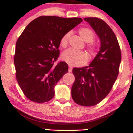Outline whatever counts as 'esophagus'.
Segmentation results:
<instances>
[{
  "mask_svg": "<svg viewBox=\"0 0 133 133\" xmlns=\"http://www.w3.org/2000/svg\"><path fill=\"white\" fill-rule=\"evenodd\" d=\"M68 71H69V72H71L72 71V68L71 66H69Z\"/></svg>",
  "mask_w": 133,
  "mask_h": 133,
  "instance_id": "34e87169",
  "label": "esophagus"
}]
</instances>
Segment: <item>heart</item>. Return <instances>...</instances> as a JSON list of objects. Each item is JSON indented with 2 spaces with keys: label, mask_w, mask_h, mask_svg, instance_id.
I'll return each mask as SVG.
<instances>
[{
  "label": "heart",
  "mask_w": 133,
  "mask_h": 133,
  "mask_svg": "<svg viewBox=\"0 0 133 133\" xmlns=\"http://www.w3.org/2000/svg\"><path fill=\"white\" fill-rule=\"evenodd\" d=\"M78 33L84 41L88 42L87 44V49L90 53L95 55L98 50V46L93 42L96 38L95 33L92 29L88 28H82L78 30ZM71 35L70 32L65 33L60 40V45L63 48H65L68 45L69 40ZM61 58L64 61L71 66H81L88 62V58L84 51H75L72 49H68L64 51L61 55Z\"/></svg>",
  "instance_id": "obj_1"
}]
</instances>
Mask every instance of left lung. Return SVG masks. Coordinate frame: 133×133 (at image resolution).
Wrapping results in <instances>:
<instances>
[{
  "label": "left lung",
  "instance_id": "1",
  "mask_svg": "<svg viewBox=\"0 0 133 133\" xmlns=\"http://www.w3.org/2000/svg\"><path fill=\"white\" fill-rule=\"evenodd\" d=\"M84 19L99 37L101 45L88 66L73 69L71 94L75 103L90 107L101 102L112 90L119 73L122 53L115 34L105 21L96 17Z\"/></svg>",
  "mask_w": 133,
  "mask_h": 133
}]
</instances>
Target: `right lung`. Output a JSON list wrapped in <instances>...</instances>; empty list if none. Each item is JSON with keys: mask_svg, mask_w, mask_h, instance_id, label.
<instances>
[{"mask_svg": "<svg viewBox=\"0 0 133 133\" xmlns=\"http://www.w3.org/2000/svg\"><path fill=\"white\" fill-rule=\"evenodd\" d=\"M82 21L81 18L41 16L26 27L16 43L14 64L18 85L27 98L43 103L54 97V87L68 72L59 56L60 40Z\"/></svg>", "mask_w": 133, "mask_h": 133, "instance_id": "add662e5", "label": "right lung"}]
</instances>
